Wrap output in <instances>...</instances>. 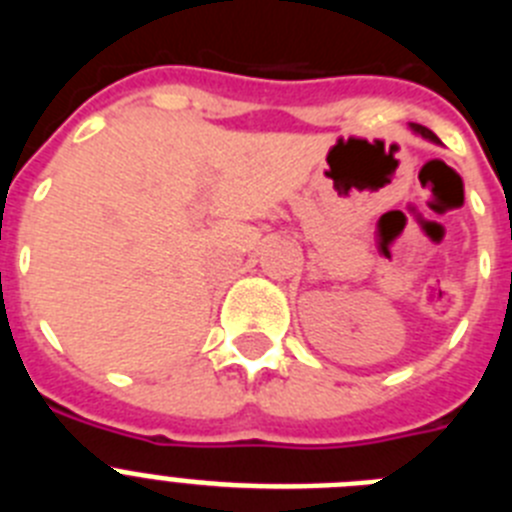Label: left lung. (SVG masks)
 Returning <instances> with one entry per match:
<instances>
[{"label": "left lung", "mask_w": 512, "mask_h": 512, "mask_svg": "<svg viewBox=\"0 0 512 512\" xmlns=\"http://www.w3.org/2000/svg\"><path fill=\"white\" fill-rule=\"evenodd\" d=\"M410 128H413L415 133H418V135H423L425 140H431V143H441V140H438L436 135L431 133V130H428V128H423V125H415V122H413V125H410Z\"/></svg>", "instance_id": "8db88e82"}]
</instances>
